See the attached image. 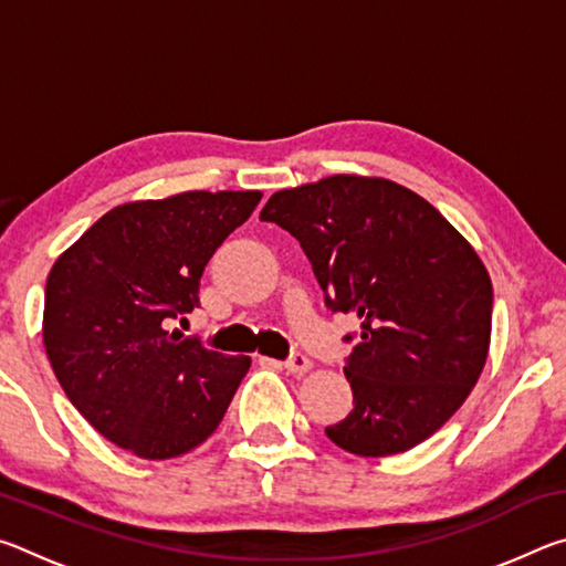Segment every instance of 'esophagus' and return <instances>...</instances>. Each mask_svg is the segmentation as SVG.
I'll use <instances>...</instances> for the list:
<instances>
[{
	"mask_svg": "<svg viewBox=\"0 0 566 566\" xmlns=\"http://www.w3.org/2000/svg\"><path fill=\"white\" fill-rule=\"evenodd\" d=\"M284 369L290 371V375H306V371L312 369V361L306 359L304 354H292V357L284 361Z\"/></svg>",
	"mask_w": 566,
	"mask_h": 566,
	"instance_id": "esophagus-1",
	"label": "esophagus"
}]
</instances>
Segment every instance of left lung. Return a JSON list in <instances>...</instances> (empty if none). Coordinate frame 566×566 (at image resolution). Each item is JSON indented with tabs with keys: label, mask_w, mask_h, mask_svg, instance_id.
Instances as JSON below:
<instances>
[{
	"label": "left lung",
	"mask_w": 566,
	"mask_h": 566,
	"mask_svg": "<svg viewBox=\"0 0 566 566\" xmlns=\"http://www.w3.org/2000/svg\"><path fill=\"white\" fill-rule=\"evenodd\" d=\"M260 219L300 239L329 310L361 324L344 367L354 409L327 437L357 457L432 437L490 354L492 280L474 247L385 177L332 175L274 191Z\"/></svg>",
	"instance_id": "left-lung-1"
}]
</instances>
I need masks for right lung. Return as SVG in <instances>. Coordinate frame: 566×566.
<instances>
[{
  "instance_id": "obj_1",
  "label": "right lung",
  "mask_w": 566,
  "mask_h": 566,
  "mask_svg": "<svg viewBox=\"0 0 566 566\" xmlns=\"http://www.w3.org/2000/svg\"><path fill=\"white\" fill-rule=\"evenodd\" d=\"M262 191H181L109 209L52 264L44 352L80 415L142 459H171L222 421L249 357H224L169 332L199 304L217 247Z\"/></svg>"
}]
</instances>
